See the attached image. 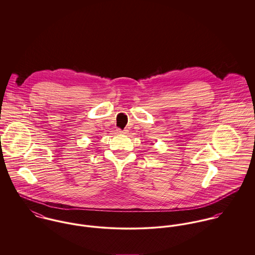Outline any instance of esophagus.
Returning <instances> with one entry per match:
<instances>
[{"label": "esophagus", "mask_w": 255, "mask_h": 255, "mask_svg": "<svg viewBox=\"0 0 255 255\" xmlns=\"http://www.w3.org/2000/svg\"><path fill=\"white\" fill-rule=\"evenodd\" d=\"M117 132H118V133H127V132H128V130H127V129H124V130H122V129L118 128V129H117Z\"/></svg>", "instance_id": "34e87169"}]
</instances>
